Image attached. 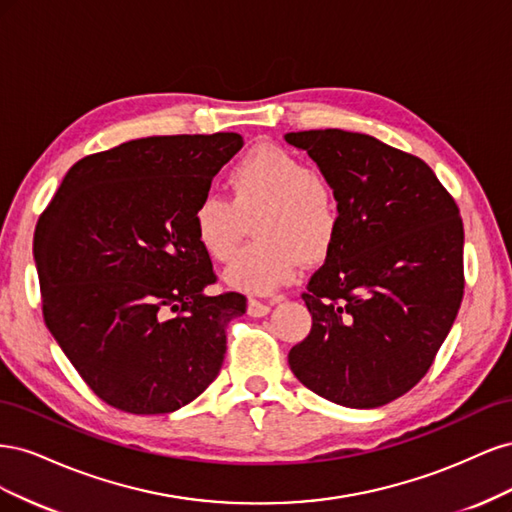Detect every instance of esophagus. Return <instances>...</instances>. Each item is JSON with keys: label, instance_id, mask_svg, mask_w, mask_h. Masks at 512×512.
Returning <instances> with one entry per match:
<instances>
[{"label": "esophagus", "instance_id": "1", "mask_svg": "<svg viewBox=\"0 0 512 512\" xmlns=\"http://www.w3.org/2000/svg\"><path fill=\"white\" fill-rule=\"evenodd\" d=\"M269 312H271L269 303H262V301H256V299H250V303H247V314H250L252 318H262V316H267Z\"/></svg>", "mask_w": 512, "mask_h": 512}]
</instances>
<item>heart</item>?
Listing matches in <instances>:
<instances>
[{
	"instance_id": "b5f03b06",
	"label": "heart",
	"mask_w": 512,
	"mask_h": 512,
	"mask_svg": "<svg viewBox=\"0 0 512 512\" xmlns=\"http://www.w3.org/2000/svg\"><path fill=\"white\" fill-rule=\"evenodd\" d=\"M232 200L203 196L192 211L198 245L218 262L235 256L254 224L256 243L247 245L226 269L224 282L247 294H271L288 284L299 260L327 258L342 228V209L333 185L282 147H258L228 173Z\"/></svg>"
}]
</instances>
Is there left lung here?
I'll return each mask as SVG.
<instances>
[{
  "mask_svg": "<svg viewBox=\"0 0 512 512\" xmlns=\"http://www.w3.org/2000/svg\"><path fill=\"white\" fill-rule=\"evenodd\" d=\"M339 198L342 228L303 301L312 331L288 352L309 391L346 408L408 393L444 344L463 299V222L416 156L346 130L288 132Z\"/></svg>",
  "mask_w": 512,
  "mask_h": 512,
  "instance_id": "left-lung-1",
  "label": "left lung"
}]
</instances>
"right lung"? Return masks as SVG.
I'll use <instances>...</instances> for the list:
<instances>
[{
  "label": "right lung",
  "mask_w": 512,
  "mask_h": 512,
  "mask_svg": "<svg viewBox=\"0 0 512 512\" xmlns=\"http://www.w3.org/2000/svg\"><path fill=\"white\" fill-rule=\"evenodd\" d=\"M241 134L149 136L76 162L40 215L44 322L87 386L130 414H166L218 378L245 297L215 284L192 211Z\"/></svg>",
  "instance_id": "1"
}]
</instances>
